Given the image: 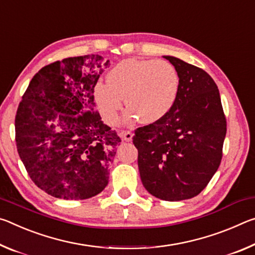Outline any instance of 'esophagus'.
Returning <instances> with one entry per match:
<instances>
[{
  "label": "esophagus",
  "instance_id": "1",
  "mask_svg": "<svg viewBox=\"0 0 255 255\" xmlns=\"http://www.w3.org/2000/svg\"><path fill=\"white\" fill-rule=\"evenodd\" d=\"M132 136H133V134H132V132H130V131H122V132H121V137H122L124 141H131Z\"/></svg>",
  "mask_w": 255,
  "mask_h": 255
}]
</instances>
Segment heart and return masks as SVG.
<instances>
[{
	"label": "heart",
	"mask_w": 255,
	"mask_h": 255,
	"mask_svg": "<svg viewBox=\"0 0 255 255\" xmlns=\"http://www.w3.org/2000/svg\"><path fill=\"white\" fill-rule=\"evenodd\" d=\"M179 82L177 70L169 62L128 58L108 72L107 83H96L94 98L107 124H118L123 98L128 108L125 122L132 124L140 119L141 123L153 124L175 105Z\"/></svg>",
	"instance_id": "b5f03b06"
}]
</instances>
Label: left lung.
<instances>
[{"mask_svg":"<svg viewBox=\"0 0 255 255\" xmlns=\"http://www.w3.org/2000/svg\"><path fill=\"white\" fill-rule=\"evenodd\" d=\"M165 58L181 81L176 103L159 122L136 128L133 143L145 190L181 201L198 195L218 169L227 123L214 79L177 57Z\"/></svg>","mask_w":255,"mask_h":255,"instance_id":"left-lung-1","label":"left lung"}]
</instances>
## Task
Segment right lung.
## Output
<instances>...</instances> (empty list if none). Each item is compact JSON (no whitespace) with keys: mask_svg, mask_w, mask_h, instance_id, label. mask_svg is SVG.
Here are the masks:
<instances>
[{"mask_svg":"<svg viewBox=\"0 0 255 255\" xmlns=\"http://www.w3.org/2000/svg\"><path fill=\"white\" fill-rule=\"evenodd\" d=\"M100 55L41 68L16 111L15 142L31 181L52 197L83 200L108 184L121 139L95 111L94 88L108 68Z\"/></svg>","mask_w":255,"mask_h":255,"instance_id":"add662e5","label":"right lung"}]
</instances>
